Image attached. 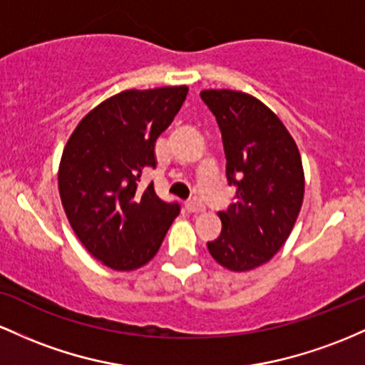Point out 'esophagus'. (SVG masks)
<instances>
[{
	"instance_id": "1",
	"label": "esophagus",
	"mask_w": 365,
	"mask_h": 365,
	"mask_svg": "<svg viewBox=\"0 0 365 365\" xmlns=\"http://www.w3.org/2000/svg\"><path fill=\"white\" fill-rule=\"evenodd\" d=\"M184 207H186L187 212H191V214H198V212H205V205L200 202V200L196 198H190L186 203H184Z\"/></svg>"
}]
</instances>
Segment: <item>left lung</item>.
<instances>
[{
	"label": "left lung",
	"instance_id": "1",
	"mask_svg": "<svg viewBox=\"0 0 365 365\" xmlns=\"http://www.w3.org/2000/svg\"><path fill=\"white\" fill-rule=\"evenodd\" d=\"M203 103L215 115L226 153V178L235 203L219 212L222 231L207 247L215 262L243 272L279 252L304 200V169L293 138L257 98L208 89Z\"/></svg>",
	"mask_w": 365,
	"mask_h": 365
}]
</instances>
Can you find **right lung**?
<instances>
[{"label": "right lung", "instance_id": "right-lung-1", "mask_svg": "<svg viewBox=\"0 0 365 365\" xmlns=\"http://www.w3.org/2000/svg\"><path fill=\"white\" fill-rule=\"evenodd\" d=\"M186 86L122 91L89 112L65 146L58 172L61 205L81 243L115 271L155 257L178 202H163L141 175L157 167L155 143L186 100Z\"/></svg>", "mask_w": 365, "mask_h": 365}]
</instances>
